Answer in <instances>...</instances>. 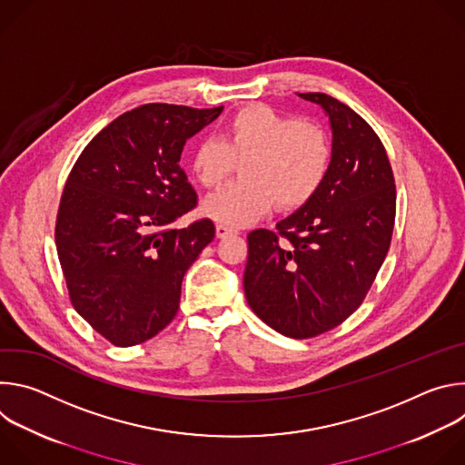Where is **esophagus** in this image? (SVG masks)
Returning <instances> with one entry per match:
<instances>
[{
    "label": "esophagus",
    "mask_w": 465,
    "mask_h": 465,
    "mask_svg": "<svg viewBox=\"0 0 465 465\" xmlns=\"http://www.w3.org/2000/svg\"><path fill=\"white\" fill-rule=\"evenodd\" d=\"M215 233H217V237H219V239H224V237H228V235L237 233V232H235L233 228L224 226V224H217V226H215Z\"/></svg>",
    "instance_id": "esophagus-1"
}]
</instances>
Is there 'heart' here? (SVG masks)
I'll return each mask as SVG.
<instances>
[{
    "label": "heart",
    "instance_id": "obj_1",
    "mask_svg": "<svg viewBox=\"0 0 465 465\" xmlns=\"http://www.w3.org/2000/svg\"><path fill=\"white\" fill-rule=\"evenodd\" d=\"M331 162L322 126L298 121L264 104L237 110L221 138H204L193 151L191 173L203 187L221 185L241 167V183L203 203V213L226 226H246L274 206L282 212L307 204L323 183Z\"/></svg>",
    "mask_w": 465,
    "mask_h": 465
}]
</instances>
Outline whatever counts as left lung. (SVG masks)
<instances>
[{
  "label": "left lung",
  "mask_w": 465,
  "mask_h": 465,
  "mask_svg": "<svg viewBox=\"0 0 465 465\" xmlns=\"http://www.w3.org/2000/svg\"><path fill=\"white\" fill-rule=\"evenodd\" d=\"M329 119V171L311 201L248 233L242 276L252 311L291 339L342 323L362 303L390 248L395 183L373 128L325 94H298Z\"/></svg>",
  "instance_id": "1"
}]
</instances>
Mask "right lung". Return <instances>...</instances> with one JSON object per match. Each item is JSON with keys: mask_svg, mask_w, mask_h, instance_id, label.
<instances>
[{"mask_svg": "<svg viewBox=\"0 0 465 465\" xmlns=\"http://www.w3.org/2000/svg\"><path fill=\"white\" fill-rule=\"evenodd\" d=\"M219 108L151 103L124 112L86 145L56 217L58 261L75 311L112 344H142L174 318L182 280L215 237L210 219L171 228L196 206L180 169L189 138Z\"/></svg>", "mask_w": 465, "mask_h": 465, "instance_id": "add662e5", "label": "right lung"}]
</instances>
